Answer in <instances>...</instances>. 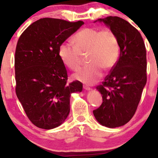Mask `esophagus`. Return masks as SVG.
<instances>
[{"mask_svg": "<svg viewBox=\"0 0 158 158\" xmlns=\"http://www.w3.org/2000/svg\"><path fill=\"white\" fill-rule=\"evenodd\" d=\"M83 88L86 89V90H90L91 88L89 87H88L87 85H83Z\"/></svg>", "mask_w": 158, "mask_h": 158, "instance_id": "34e87169", "label": "esophagus"}]
</instances>
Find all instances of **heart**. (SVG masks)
<instances>
[{"label": "heart", "instance_id": "1", "mask_svg": "<svg viewBox=\"0 0 158 158\" xmlns=\"http://www.w3.org/2000/svg\"><path fill=\"white\" fill-rule=\"evenodd\" d=\"M119 49L118 38L111 30L86 27L75 35L73 44L69 41L61 44L59 56L65 66L75 70L81 65L82 55L88 53L87 60L90 63L78 69L73 78L93 85L102 77L103 68L109 70L116 65Z\"/></svg>", "mask_w": 158, "mask_h": 158}]
</instances>
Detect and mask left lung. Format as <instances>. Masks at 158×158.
Listing matches in <instances>:
<instances>
[{
    "label": "left lung",
    "instance_id": "8db88e82",
    "mask_svg": "<svg viewBox=\"0 0 158 158\" xmlns=\"http://www.w3.org/2000/svg\"><path fill=\"white\" fill-rule=\"evenodd\" d=\"M96 21L114 31L120 47L117 63L96 87L103 103L93 111L101 125L114 128L128 123L136 111L147 83V52L141 33L127 21L111 16Z\"/></svg>",
    "mask_w": 158,
    "mask_h": 158
}]
</instances>
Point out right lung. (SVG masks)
I'll return each mask as SVG.
<instances>
[{
    "label": "right lung",
    "instance_id": "add662e5",
    "mask_svg": "<svg viewBox=\"0 0 158 158\" xmlns=\"http://www.w3.org/2000/svg\"><path fill=\"white\" fill-rule=\"evenodd\" d=\"M83 24L43 18L28 26L18 40L16 94L28 119L39 128L60 125L70 112L71 94L82 90L80 81L67 83L59 47Z\"/></svg>",
    "mask_w": 158,
    "mask_h": 158
}]
</instances>
